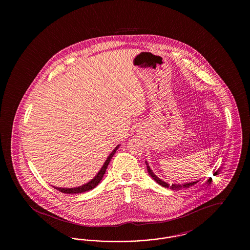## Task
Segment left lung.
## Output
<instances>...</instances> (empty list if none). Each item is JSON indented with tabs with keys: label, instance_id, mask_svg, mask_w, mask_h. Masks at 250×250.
Here are the masks:
<instances>
[{
	"label": "left lung",
	"instance_id": "8db88e82",
	"mask_svg": "<svg viewBox=\"0 0 250 250\" xmlns=\"http://www.w3.org/2000/svg\"><path fill=\"white\" fill-rule=\"evenodd\" d=\"M145 163H146V166H147V170H148V172H149V175H150L152 178L154 179L158 185H160V186H162V187H164V188H170V189H172V190H180L181 188H189L191 186H194L195 184H197V183L199 182V181H195V182L187 183V184H184V185H174V184L169 185V184H167L166 182L162 181L161 179L158 178V177L155 175V173L153 172V170L150 168V167L148 165L147 161H145Z\"/></svg>",
	"mask_w": 250,
	"mask_h": 250
}]
</instances>
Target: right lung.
<instances>
[{"instance_id":"obj_1","label":"right lung","mask_w":250,"mask_h":250,"mask_svg":"<svg viewBox=\"0 0 250 250\" xmlns=\"http://www.w3.org/2000/svg\"><path fill=\"white\" fill-rule=\"evenodd\" d=\"M120 145H117L114 150L110 153V155L107 156V160L105 161L104 165L101 167V169L98 171V173L95 175L94 178L92 179L90 182H88L87 184L83 185L79 188H56V187H53L55 189L61 191L62 193H65V194H77V193H83V192H86V191L91 190L93 188H95V187L100 183V181L103 178L105 172H106V169H107V166H108V163L110 162V159L112 158L113 155L116 153L117 149L119 148Z\"/></svg>"}]
</instances>
